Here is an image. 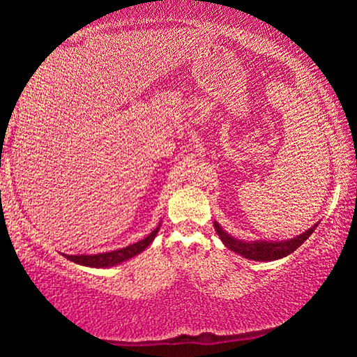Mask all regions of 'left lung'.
<instances>
[{
	"mask_svg": "<svg viewBox=\"0 0 357 357\" xmlns=\"http://www.w3.org/2000/svg\"><path fill=\"white\" fill-rule=\"evenodd\" d=\"M318 223H315L312 228L307 229L305 233L299 234L298 238L288 239V241H280V243H266V241H255V243H244V241L234 239L223 231L219 223H214V228L222 243L225 244L229 250L239 253L244 258L255 259V261H273V259H279L293 253L298 247L304 244V241L315 231Z\"/></svg>",
	"mask_w": 357,
	"mask_h": 357,
	"instance_id": "left-lung-1",
	"label": "left lung"
}]
</instances>
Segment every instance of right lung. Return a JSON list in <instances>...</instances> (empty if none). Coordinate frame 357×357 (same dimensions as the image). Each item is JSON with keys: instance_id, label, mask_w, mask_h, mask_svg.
<instances>
[{"instance_id": "add662e5", "label": "right lung", "mask_w": 357, "mask_h": 357, "mask_svg": "<svg viewBox=\"0 0 357 357\" xmlns=\"http://www.w3.org/2000/svg\"><path fill=\"white\" fill-rule=\"evenodd\" d=\"M160 227H157L154 231H151L146 238L138 241L135 244H130L124 249L119 250H113V252H105V253H98V255H63L74 261L77 264H83V266H91V268H108V266H114L126 261L132 257L138 255V253L143 252L146 247L153 243V239L155 238L157 231H159Z\"/></svg>"}]
</instances>
